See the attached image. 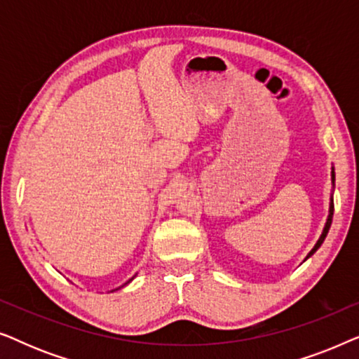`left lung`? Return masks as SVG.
Returning <instances> with one entry per match:
<instances>
[{"mask_svg": "<svg viewBox=\"0 0 359 359\" xmlns=\"http://www.w3.org/2000/svg\"><path fill=\"white\" fill-rule=\"evenodd\" d=\"M330 176H332V186H335V168H333V166H332V173H330ZM332 217H333V194L330 196V205H328V215H327V222H325V225H323V230H322L320 237H318V240H317V242H316V245H313V248L311 250V252L307 253V257L304 258V262H306L307 258H311L312 255L316 253L318 248H320V245L323 243V240H325V237H327L328 230H330V225H332Z\"/></svg>", "mask_w": 359, "mask_h": 359, "instance_id": "8db88e82", "label": "left lung"}]
</instances>
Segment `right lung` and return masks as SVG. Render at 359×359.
I'll return each instance as SVG.
<instances>
[{"label":"right lung","instance_id":"add662e5","mask_svg":"<svg viewBox=\"0 0 359 359\" xmlns=\"http://www.w3.org/2000/svg\"><path fill=\"white\" fill-rule=\"evenodd\" d=\"M135 276H137V274H135ZM135 276H134V278H135ZM134 278H130V279H129V281H127L126 284H129V283H130V281H132V279H134ZM126 284H122V286H121V287H124V286H126ZM121 287H117V289H121ZM114 291H116V289H114Z\"/></svg>","mask_w":359,"mask_h":359}]
</instances>
